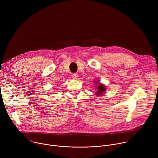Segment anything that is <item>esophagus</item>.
<instances>
[{"label":"esophagus","instance_id":"1","mask_svg":"<svg viewBox=\"0 0 158 158\" xmlns=\"http://www.w3.org/2000/svg\"><path fill=\"white\" fill-rule=\"evenodd\" d=\"M77 74H76V73H74V74H72V77H73V79H76L77 78Z\"/></svg>","mask_w":158,"mask_h":158}]
</instances>
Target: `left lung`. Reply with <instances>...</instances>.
<instances>
[{
	"instance_id": "1",
	"label": "left lung",
	"mask_w": 158,
	"mask_h": 158,
	"mask_svg": "<svg viewBox=\"0 0 158 158\" xmlns=\"http://www.w3.org/2000/svg\"><path fill=\"white\" fill-rule=\"evenodd\" d=\"M96 82H99V81H96ZM96 89H97V91H96V94L97 96L103 94V93H104L105 91H106V86L104 84H101L100 82H99L98 85L96 87Z\"/></svg>"
}]
</instances>
